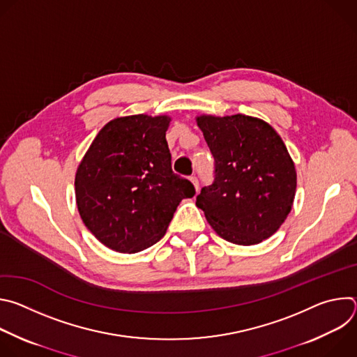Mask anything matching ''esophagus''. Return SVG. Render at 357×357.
I'll list each match as a JSON object with an SVG mask.
<instances>
[{"mask_svg":"<svg viewBox=\"0 0 357 357\" xmlns=\"http://www.w3.org/2000/svg\"><path fill=\"white\" fill-rule=\"evenodd\" d=\"M190 181H192V183H193L195 189L197 190V189H199V179H197L195 175H192V176H190Z\"/></svg>","mask_w":357,"mask_h":357,"instance_id":"1","label":"esophagus"}]
</instances>
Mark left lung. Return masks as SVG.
Masks as SVG:
<instances>
[{
	"mask_svg": "<svg viewBox=\"0 0 357 357\" xmlns=\"http://www.w3.org/2000/svg\"><path fill=\"white\" fill-rule=\"evenodd\" d=\"M197 126L215 171L196 206L225 240L261 243L284 223L295 196L296 172L285 144L270 124L250 116H200Z\"/></svg>",
	"mask_w": 357,
	"mask_h": 357,
	"instance_id": "8db88e82",
	"label": "left lung"
}]
</instances>
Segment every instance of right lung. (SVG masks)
I'll return each instance as SVG.
<instances>
[{
	"label": "right lung",
	"mask_w": 357,
	"mask_h": 357,
	"mask_svg": "<svg viewBox=\"0 0 357 357\" xmlns=\"http://www.w3.org/2000/svg\"><path fill=\"white\" fill-rule=\"evenodd\" d=\"M171 119L145 114L112 120L80 162L77 209L98 241L119 252H138L160 241L193 183L175 174L165 138Z\"/></svg>",
	"instance_id": "right-lung-1"
}]
</instances>
